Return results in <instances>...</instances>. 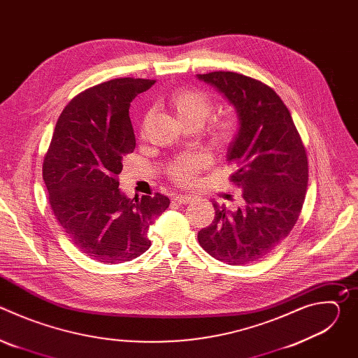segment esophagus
I'll use <instances>...</instances> for the list:
<instances>
[{
    "mask_svg": "<svg viewBox=\"0 0 358 358\" xmlns=\"http://www.w3.org/2000/svg\"><path fill=\"white\" fill-rule=\"evenodd\" d=\"M174 201L180 202V203H188L192 201V196L191 195H185V194H174L173 195Z\"/></svg>",
    "mask_w": 358,
    "mask_h": 358,
    "instance_id": "obj_1",
    "label": "esophagus"
}]
</instances>
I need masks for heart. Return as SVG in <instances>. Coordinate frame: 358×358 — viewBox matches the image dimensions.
I'll list each match as a JSON object with an SVG mask.
<instances>
[{
  "label": "heart",
  "instance_id": "b5f03b06",
  "mask_svg": "<svg viewBox=\"0 0 358 358\" xmlns=\"http://www.w3.org/2000/svg\"><path fill=\"white\" fill-rule=\"evenodd\" d=\"M169 108L176 115L181 126H201L213 113V99L208 93L194 87H182L176 90L169 97ZM239 131V120L234 113H222L214 117L208 126V137L215 147L225 148L234 143ZM210 163L203 152H189L173 162L170 176L180 184H191L196 174L201 173Z\"/></svg>",
  "mask_w": 358,
  "mask_h": 358
}]
</instances>
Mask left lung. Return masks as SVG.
<instances>
[{"mask_svg":"<svg viewBox=\"0 0 358 358\" xmlns=\"http://www.w3.org/2000/svg\"><path fill=\"white\" fill-rule=\"evenodd\" d=\"M196 76L217 87L236 110L239 131L227 160L236 164L231 181L243 198L236 211L213 202L215 218L198 232V242L228 265L257 262L290 234L300 215L308 156L289 109L272 87L235 72Z\"/></svg>","mask_w":358,"mask_h":358,"instance_id":"8db88e82","label":"left lung"}]
</instances>
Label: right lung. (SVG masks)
Segmentation results:
<instances>
[{"label":"right lung","instance_id":"1","mask_svg":"<svg viewBox=\"0 0 358 358\" xmlns=\"http://www.w3.org/2000/svg\"><path fill=\"white\" fill-rule=\"evenodd\" d=\"M155 83L120 78L79 93L61 113L43 157L55 218L82 253L106 265L144 253L150 225L170 206L160 192L127 198L117 180L123 157L136 147L130 103Z\"/></svg>","mask_w":358,"mask_h":358}]
</instances>
